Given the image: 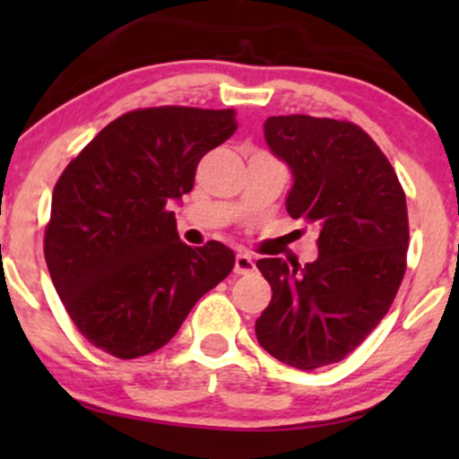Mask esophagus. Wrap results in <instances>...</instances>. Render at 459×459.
<instances>
[{
	"mask_svg": "<svg viewBox=\"0 0 459 459\" xmlns=\"http://www.w3.org/2000/svg\"><path fill=\"white\" fill-rule=\"evenodd\" d=\"M256 270L255 265V259H252L250 255H246V252H239V255L235 256V273H252Z\"/></svg>",
	"mask_w": 459,
	"mask_h": 459,
	"instance_id": "obj_1",
	"label": "esophagus"
}]
</instances>
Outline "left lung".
Returning <instances> with one entry per match:
<instances>
[{
	"instance_id": "1",
	"label": "left lung",
	"mask_w": 459,
	"mask_h": 459,
	"mask_svg": "<svg viewBox=\"0 0 459 459\" xmlns=\"http://www.w3.org/2000/svg\"><path fill=\"white\" fill-rule=\"evenodd\" d=\"M263 134L291 170L289 215L319 226V256L304 267L256 261L272 302L255 332L273 358L310 371L343 360L391 308L408 252L405 194L391 161L356 125L270 116Z\"/></svg>"
}]
</instances>
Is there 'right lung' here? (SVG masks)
Instances as JSON below:
<instances>
[{
    "label": "right lung",
    "instance_id": "1",
    "mask_svg": "<svg viewBox=\"0 0 459 459\" xmlns=\"http://www.w3.org/2000/svg\"><path fill=\"white\" fill-rule=\"evenodd\" d=\"M237 131L233 109H135L99 131L51 198L45 261L66 313L116 358L157 351L235 265L220 241L183 244L172 203L204 152Z\"/></svg>",
    "mask_w": 459,
    "mask_h": 459
}]
</instances>
